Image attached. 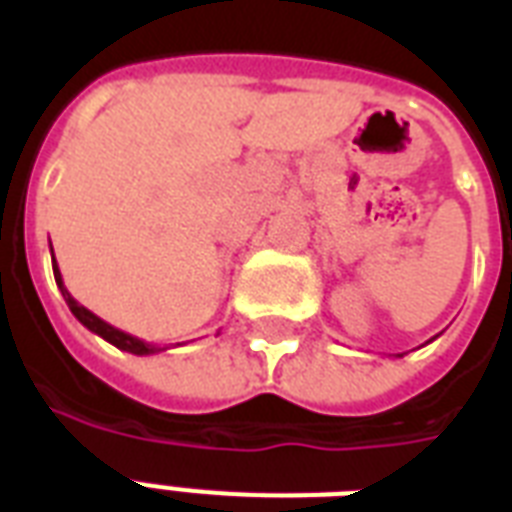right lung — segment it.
<instances>
[{"instance_id": "1", "label": "right lung", "mask_w": 512, "mask_h": 512, "mask_svg": "<svg viewBox=\"0 0 512 512\" xmlns=\"http://www.w3.org/2000/svg\"><path fill=\"white\" fill-rule=\"evenodd\" d=\"M52 273H55V284H58L60 295H63V300L68 303L71 313H74L76 319H79V324H84V327L90 329V332H95V335L103 337L106 342L116 345L119 350L135 353V356H151V353L167 350V348H162V345H154V342L140 340V337H132V335H127V332H122V329L111 327V324H106V321L100 319V316H95L92 311H87L84 305L76 303L74 297H71V292L66 289V284H63V276H60V268H58V263H55V255H52Z\"/></svg>"}]
</instances>
